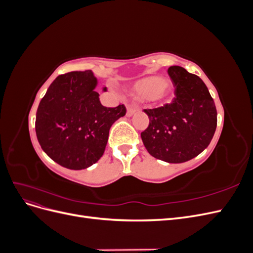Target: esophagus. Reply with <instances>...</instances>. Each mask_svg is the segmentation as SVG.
Instances as JSON below:
<instances>
[{"label": "esophagus", "mask_w": 253, "mask_h": 253, "mask_svg": "<svg viewBox=\"0 0 253 253\" xmlns=\"http://www.w3.org/2000/svg\"><path fill=\"white\" fill-rule=\"evenodd\" d=\"M138 111V108H137L136 105H132V104H129V105H127V110H126V116L127 117H131V116H133V115Z\"/></svg>", "instance_id": "obj_1"}]
</instances>
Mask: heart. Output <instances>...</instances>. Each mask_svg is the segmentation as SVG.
I'll use <instances>...</instances> for the list:
<instances>
[{
    "mask_svg": "<svg viewBox=\"0 0 253 253\" xmlns=\"http://www.w3.org/2000/svg\"><path fill=\"white\" fill-rule=\"evenodd\" d=\"M172 90L171 83L157 76H150L134 83L133 93L141 99L158 103L169 97Z\"/></svg>",
    "mask_w": 253,
    "mask_h": 253,
    "instance_id": "obj_1",
    "label": "heart"
}]
</instances>
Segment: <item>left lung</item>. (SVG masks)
<instances>
[{
	"mask_svg": "<svg viewBox=\"0 0 253 253\" xmlns=\"http://www.w3.org/2000/svg\"><path fill=\"white\" fill-rule=\"evenodd\" d=\"M168 74L175 87V97L171 103L143 110L150 122L141 132V139L153 157L180 164L208 147L216 129L217 112L198 76L176 65L170 66Z\"/></svg>",
	"mask_w": 253,
	"mask_h": 253,
	"instance_id": "obj_1",
	"label": "left lung"
}]
</instances>
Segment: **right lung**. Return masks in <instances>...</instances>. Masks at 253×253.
<instances>
[{
  "instance_id": "1",
  "label": "right lung",
  "mask_w": 253,
  "mask_h": 253,
  "mask_svg": "<svg viewBox=\"0 0 253 253\" xmlns=\"http://www.w3.org/2000/svg\"><path fill=\"white\" fill-rule=\"evenodd\" d=\"M96 84L90 71L60 75L38 106V141L53 162L67 169L82 170L97 163L112 125L126 113L122 103L103 106L94 89Z\"/></svg>"
}]
</instances>
